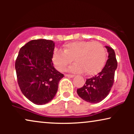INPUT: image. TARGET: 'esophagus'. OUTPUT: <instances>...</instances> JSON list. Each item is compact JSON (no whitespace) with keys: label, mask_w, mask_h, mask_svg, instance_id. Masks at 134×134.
I'll return each instance as SVG.
<instances>
[{"label":"esophagus","mask_w":134,"mask_h":134,"mask_svg":"<svg viewBox=\"0 0 134 134\" xmlns=\"http://www.w3.org/2000/svg\"><path fill=\"white\" fill-rule=\"evenodd\" d=\"M66 77H74V75L73 74H65Z\"/></svg>","instance_id":"34e87169"}]
</instances>
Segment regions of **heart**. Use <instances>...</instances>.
Wrapping results in <instances>:
<instances>
[{
    "label": "heart",
    "mask_w": 134,
    "mask_h": 134,
    "mask_svg": "<svg viewBox=\"0 0 134 134\" xmlns=\"http://www.w3.org/2000/svg\"><path fill=\"white\" fill-rule=\"evenodd\" d=\"M105 58L106 51L102 44L99 42L79 41L66 44L64 51H55L52 60L58 70L64 71L74 59L76 63L69 69L71 72L85 71L87 75H93L102 68Z\"/></svg>",
    "instance_id": "b5f03b06"
}]
</instances>
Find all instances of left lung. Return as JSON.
Segmentation results:
<instances>
[{"label":"left lung","mask_w":134,"mask_h":134,"mask_svg":"<svg viewBox=\"0 0 134 134\" xmlns=\"http://www.w3.org/2000/svg\"><path fill=\"white\" fill-rule=\"evenodd\" d=\"M105 47L109 52V58L103 69L96 76L87 79L83 87L77 90L79 96L90 103H98L105 99L114 83L115 72L118 65L116 55L111 47Z\"/></svg>","instance_id":"1"}]
</instances>
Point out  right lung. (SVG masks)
I'll return each instance as SVG.
<instances>
[{
	"label": "right lung",
	"mask_w": 134,
	"mask_h": 134,
	"mask_svg": "<svg viewBox=\"0 0 134 134\" xmlns=\"http://www.w3.org/2000/svg\"><path fill=\"white\" fill-rule=\"evenodd\" d=\"M55 43L52 40H34L20 49L15 62L18 85L23 94L33 103L51 101L64 75L53 66Z\"/></svg>",
	"instance_id": "right-lung-1"
}]
</instances>
